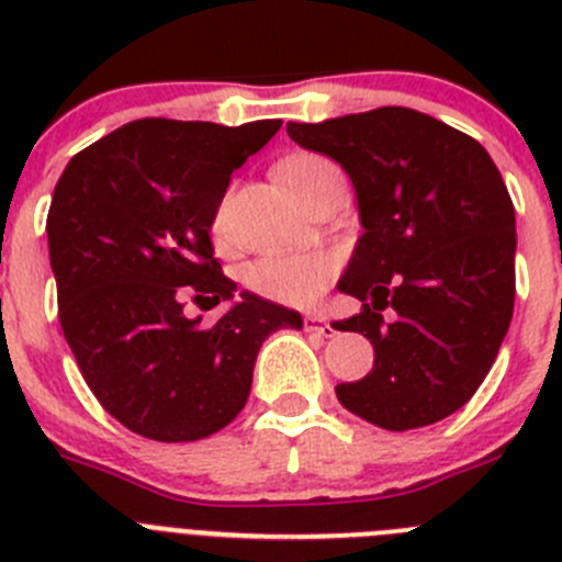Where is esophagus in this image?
Instances as JSON below:
<instances>
[{
    "label": "esophagus",
    "instance_id": "esophagus-1",
    "mask_svg": "<svg viewBox=\"0 0 562 562\" xmlns=\"http://www.w3.org/2000/svg\"><path fill=\"white\" fill-rule=\"evenodd\" d=\"M304 329L306 331H315V335H324V337L337 335L335 326H331L329 321H326V317L321 315V312H310V315L304 317Z\"/></svg>",
    "mask_w": 562,
    "mask_h": 562
}]
</instances>
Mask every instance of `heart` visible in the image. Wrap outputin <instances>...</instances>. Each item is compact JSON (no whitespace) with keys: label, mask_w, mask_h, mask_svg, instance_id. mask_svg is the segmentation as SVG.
<instances>
[{"label":"heart","mask_w":562,"mask_h":562,"mask_svg":"<svg viewBox=\"0 0 562 562\" xmlns=\"http://www.w3.org/2000/svg\"><path fill=\"white\" fill-rule=\"evenodd\" d=\"M326 168H331V162H326L324 157H292L281 166V180L292 188L295 196H301L306 182ZM213 236L220 241L227 236V202H222L213 216ZM331 272H335V261L324 252H290V256H270L250 265L245 281L256 295L270 297L276 304L306 306L321 297V292L331 281Z\"/></svg>","instance_id":"b5f03b06"}]
</instances>
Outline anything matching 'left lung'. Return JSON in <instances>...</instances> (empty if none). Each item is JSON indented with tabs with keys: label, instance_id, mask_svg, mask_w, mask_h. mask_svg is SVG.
<instances>
[{
	"label": "left lung",
	"instance_id": "8db88e82",
	"mask_svg": "<svg viewBox=\"0 0 562 562\" xmlns=\"http://www.w3.org/2000/svg\"><path fill=\"white\" fill-rule=\"evenodd\" d=\"M286 134L340 162L360 213L337 290L362 312L335 329L369 337L374 369L337 385L340 405L385 430L456 414L513 321L515 207L493 157L405 106L286 123Z\"/></svg>",
	"mask_w": 562,
	"mask_h": 562
}]
</instances>
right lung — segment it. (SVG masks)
Returning <instances> with one entry per match:
<instances>
[{
  "label": "right lung",
  "mask_w": 562,
  "mask_h": 562,
  "mask_svg": "<svg viewBox=\"0 0 562 562\" xmlns=\"http://www.w3.org/2000/svg\"><path fill=\"white\" fill-rule=\"evenodd\" d=\"M281 121L220 126L146 117L78 151L47 213L58 321L103 408L154 441H196L245 408L261 342L295 310L238 292L211 227L231 177ZM232 310L213 330L181 301Z\"/></svg>",
  "instance_id": "add662e5"
}]
</instances>
